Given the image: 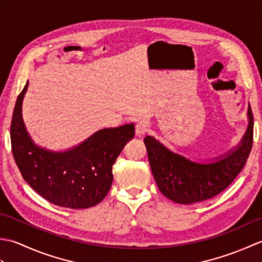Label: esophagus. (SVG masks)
I'll return each mask as SVG.
<instances>
[{
	"instance_id": "esophagus-1",
	"label": "esophagus",
	"mask_w": 262,
	"mask_h": 262,
	"mask_svg": "<svg viewBox=\"0 0 262 262\" xmlns=\"http://www.w3.org/2000/svg\"><path fill=\"white\" fill-rule=\"evenodd\" d=\"M148 129V122L147 121H141L138 122L135 127V134L136 136H143Z\"/></svg>"
}]
</instances>
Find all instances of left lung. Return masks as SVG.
Here are the masks:
<instances>
[{
  "label": "left lung",
  "mask_w": 262,
  "mask_h": 262,
  "mask_svg": "<svg viewBox=\"0 0 262 262\" xmlns=\"http://www.w3.org/2000/svg\"><path fill=\"white\" fill-rule=\"evenodd\" d=\"M249 125L240 144L210 163H197L171 152L153 136H146L149 165L157 185L166 198L189 205L215 197L229 187L240 173L251 152L253 115L249 104Z\"/></svg>",
  "instance_id": "obj_1"
}]
</instances>
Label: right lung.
<instances>
[{
  "instance_id": "add662e5",
  "label": "right lung",
  "mask_w": 262,
  "mask_h": 262,
  "mask_svg": "<svg viewBox=\"0 0 262 262\" xmlns=\"http://www.w3.org/2000/svg\"><path fill=\"white\" fill-rule=\"evenodd\" d=\"M28 82L16 99L11 121V146L22 178L49 203L66 208H89L107 196L113 165L135 134L134 124L98 130L79 146L54 152L37 146L22 119Z\"/></svg>"
}]
</instances>
